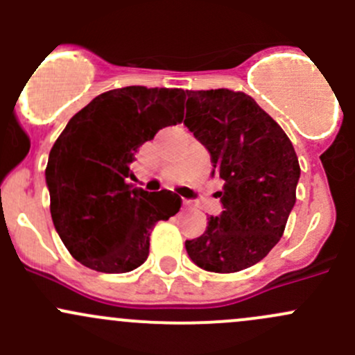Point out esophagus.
Instances as JSON below:
<instances>
[{
    "label": "esophagus",
    "instance_id": "obj_1",
    "mask_svg": "<svg viewBox=\"0 0 355 355\" xmlns=\"http://www.w3.org/2000/svg\"><path fill=\"white\" fill-rule=\"evenodd\" d=\"M184 204L185 206H191V200H184Z\"/></svg>",
    "mask_w": 355,
    "mask_h": 355
}]
</instances>
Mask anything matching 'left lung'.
Here are the masks:
<instances>
[{
	"label": "left lung",
	"mask_w": 355,
	"mask_h": 355,
	"mask_svg": "<svg viewBox=\"0 0 355 355\" xmlns=\"http://www.w3.org/2000/svg\"><path fill=\"white\" fill-rule=\"evenodd\" d=\"M184 123L211 155L223 189L220 216L185 242L189 257L213 273L254 266L278 244L295 204L299 159L284 128L250 96L230 89L187 91Z\"/></svg>",
	"instance_id": "left-lung-1"
}]
</instances>
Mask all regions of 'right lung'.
<instances>
[{"label": "right lung", "mask_w": 355, "mask_h": 355, "mask_svg": "<svg viewBox=\"0 0 355 355\" xmlns=\"http://www.w3.org/2000/svg\"><path fill=\"white\" fill-rule=\"evenodd\" d=\"M185 91L128 85L75 113L46 166L51 218L68 252L101 273H128L149 256V235L178 213L171 191L132 189L130 163L157 130L184 120Z\"/></svg>", "instance_id": "1"}]
</instances>
